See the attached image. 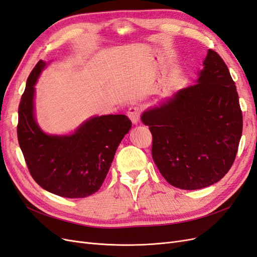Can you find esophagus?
Here are the masks:
<instances>
[{
  "instance_id": "esophagus-1",
  "label": "esophagus",
  "mask_w": 257,
  "mask_h": 257,
  "mask_svg": "<svg viewBox=\"0 0 257 257\" xmlns=\"http://www.w3.org/2000/svg\"><path fill=\"white\" fill-rule=\"evenodd\" d=\"M128 118L133 123H137L139 121V116H141V108L138 106H131L127 110Z\"/></svg>"
}]
</instances>
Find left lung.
<instances>
[{
	"instance_id": "left-lung-1",
	"label": "left lung",
	"mask_w": 257,
	"mask_h": 257,
	"mask_svg": "<svg viewBox=\"0 0 257 257\" xmlns=\"http://www.w3.org/2000/svg\"><path fill=\"white\" fill-rule=\"evenodd\" d=\"M152 134V159L165 180L182 190L220 181L234 163L242 111L223 59L209 49L195 84L143 113Z\"/></svg>"
}]
</instances>
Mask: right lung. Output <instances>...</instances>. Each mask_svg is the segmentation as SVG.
<instances>
[{"mask_svg":"<svg viewBox=\"0 0 257 257\" xmlns=\"http://www.w3.org/2000/svg\"><path fill=\"white\" fill-rule=\"evenodd\" d=\"M45 65L38 61L21 96L19 146L31 176L43 189L62 197H87L102 186L132 122L125 114H107L84 122L73 135L45 134L33 113L34 84Z\"/></svg>","mask_w":257,"mask_h":257,"instance_id":"obj_1","label":"right lung"}]
</instances>
